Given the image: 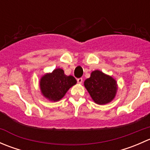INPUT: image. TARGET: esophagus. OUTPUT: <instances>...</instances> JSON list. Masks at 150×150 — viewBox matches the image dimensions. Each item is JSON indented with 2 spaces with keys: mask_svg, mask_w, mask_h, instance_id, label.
Segmentation results:
<instances>
[{
  "mask_svg": "<svg viewBox=\"0 0 150 150\" xmlns=\"http://www.w3.org/2000/svg\"><path fill=\"white\" fill-rule=\"evenodd\" d=\"M77 81H78V83H82V82H83V78H78V79H77Z\"/></svg>",
  "mask_w": 150,
  "mask_h": 150,
  "instance_id": "1",
  "label": "esophagus"
}]
</instances>
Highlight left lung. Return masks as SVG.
Masks as SVG:
<instances>
[{
  "mask_svg": "<svg viewBox=\"0 0 150 150\" xmlns=\"http://www.w3.org/2000/svg\"><path fill=\"white\" fill-rule=\"evenodd\" d=\"M84 86L92 99L99 104L111 102L115 96L117 88L116 81L99 70L92 72L90 78L85 81Z\"/></svg>",
  "mask_w": 150,
  "mask_h": 150,
  "instance_id": "1",
  "label": "left lung"
}]
</instances>
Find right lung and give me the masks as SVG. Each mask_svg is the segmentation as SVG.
<instances>
[{
  "instance_id": "1",
  "label": "right lung",
  "mask_w": 150,
  "mask_h": 150,
  "mask_svg": "<svg viewBox=\"0 0 150 150\" xmlns=\"http://www.w3.org/2000/svg\"><path fill=\"white\" fill-rule=\"evenodd\" d=\"M72 75H64V70L56 69L51 73L45 75L40 81V87L45 97L51 101H59L65 95L69 88L76 84Z\"/></svg>"
}]
</instances>
